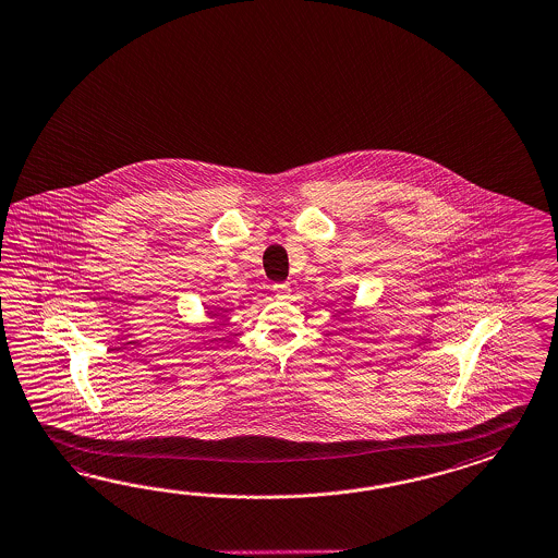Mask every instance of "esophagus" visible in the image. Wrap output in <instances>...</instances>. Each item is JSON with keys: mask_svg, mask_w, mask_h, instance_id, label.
<instances>
[{"mask_svg": "<svg viewBox=\"0 0 558 558\" xmlns=\"http://www.w3.org/2000/svg\"><path fill=\"white\" fill-rule=\"evenodd\" d=\"M290 292H292V288H290V284H286V282L274 284V294L278 298H290Z\"/></svg>", "mask_w": 558, "mask_h": 558, "instance_id": "34e87169", "label": "esophagus"}]
</instances>
